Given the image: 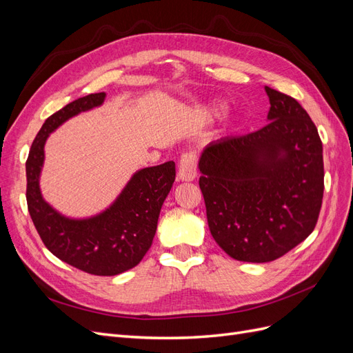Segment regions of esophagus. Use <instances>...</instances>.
<instances>
[{"label": "esophagus", "instance_id": "1", "mask_svg": "<svg viewBox=\"0 0 353 353\" xmlns=\"http://www.w3.org/2000/svg\"><path fill=\"white\" fill-rule=\"evenodd\" d=\"M176 176L179 181H193L197 176L196 169V154L194 153H185L179 160Z\"/></svg>", "mask_w": 353, "mask_h": 353}]
</instances>
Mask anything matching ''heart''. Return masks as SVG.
Wrapping results in <instances>:
<instances>
[{
  "label": "heart",
  "instance_id": "obj_1",
  "mask_svg": "<svg viewBox=\"0 0 353 353\" xmlns=\"http://www.w3.org/2000/svg\"><path fill=\"white\" fill-rule=\"evenodd\" d=\"M213 114H219L221 112H222V108H221V105H216V108H213Z\"/></svg>",
  "mask_w": 353,
  "mask_h": 353
}]
</instances>
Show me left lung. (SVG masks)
<instances>
[{
	"mask_svg": "<svg viewBox=\"0 0 353 353\" xmlns=\"http://www.w3.org/2000/svg\"><path fill=\"white\" fill-rule=\"evenodd\" d=\"M262 130L209 143L200 154V190L212 237L231 258H281L315 228L324 193L323 143L306 110L265 87Z\"/></svg>",
	"mask_w": 353,
	"mask_h": 353,
	"instance_id": "1",
	"label": "left lung"
}]
</instances>
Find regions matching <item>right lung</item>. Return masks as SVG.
I'll use <instances>...</instances> for the list:
<instances>
[{"instance_id": "obj_1", "label": "right lung", "mask_w": 353, "mask_h": 353, "mask_svg": "<svg viewBox=\"0 0 353 353\" xmlns=\"http://www.w3.org/2000/svg\"><path fill=\"white\" fill-rule=\"evenodd\" d=\"M104 100L105 92L85 95L44 122L26 160V200L39 237L56 258L83 272L112 276L134 268L150 249L160 209L175 181V163L138 169L108 208L83 218L51 206L39 184L50 134L72 117L100 108Z\"/></svg>"}]
</instances>
